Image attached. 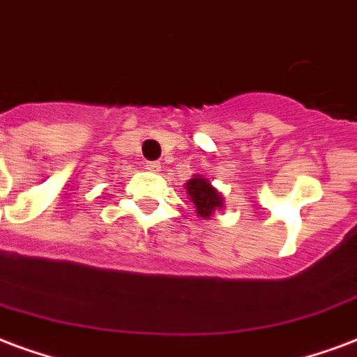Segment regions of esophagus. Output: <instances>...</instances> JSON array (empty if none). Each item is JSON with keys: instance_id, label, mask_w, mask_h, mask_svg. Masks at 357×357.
Listing matches in <instances>:
<instances>
[{"instance_id": "34e87169", "label": "esophagus", "mask_w": 357, "mask_h": 357, "mask_svg": "<svg viewBox=\"0 0 357 357\" xmlns=\"http://www.w3.org/2000/svg\"><path fill=\"white\" fill-rule=\"evenodd\" d=\"M145 168L151 172H158V168H160V162H157V160H147V162H145Z\"/></svg>"}]
</instances>
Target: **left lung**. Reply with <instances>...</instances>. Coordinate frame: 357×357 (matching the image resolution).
I'll return each instance as SVG.
<instances>
[{
    "mask_svg": "<svg viewBox=\"0 0 357 357\" xmlns=\"http://www.w3.org/2000/svg\"><path fill=\"white\" fill-rule=\"evenodd\" d=\"M187 192H189V197H191L192 204L197 208V213L200 218L208 219L215 208L223 206L221 195L210 185L208 179L200 178V176H195V178L187 181Z\"/></svg>",
    "mask_w": 357,
    "mask_h": 357,
    "instance_id": "obj_1",
    "label": "left lung"
}]
</instances>
